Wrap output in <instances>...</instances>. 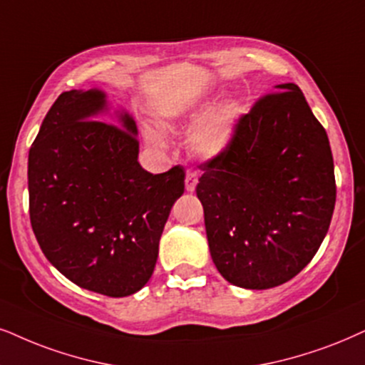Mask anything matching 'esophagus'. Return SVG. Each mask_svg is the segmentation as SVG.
<instances>
[{"label": "esophagus", "mask_w": 365, "mask_h": 365, "mask_svg": "<svg viewBox=\"0 0 365 365\" xmlns=\"http://www.w3.org/2000/svg\"><path fill=\"white\" fill-rule=\"evenodd\" d=\"M197 183H198V175L195 172H188L187 177H185V190L193 192V190H195Z\"/></svg>", "instance_id": "obj_1"}]
</instances>
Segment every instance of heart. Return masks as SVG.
<instances>
[{
	"label": "heart",
	"mask_w": 365,
	"mask_h": 365,
	"mask_svg": "<svg viewBox=\"0 0 365 365\" xmlns=\"http://www.w3.org/2000/svg\"><path fill=\"white\" fill-rule=\"evenodd\" d=\"M210 99L204 94H193L177 101L165 114V123L173 126H185L195 121L209 108ZM239 104L234 99H222L207 110L188 133V148L200 158H219L227 153L237 135ZM145 138L148 145L155 148H165L167 141L156 128L145 129Z\"/></svg>",
	"instance_id": "b5f03b06"
}]
</instances>
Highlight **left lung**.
<instances>
[{"instance_id": "left-lung-1", "label": "left lung", "mask_w": 365, "mask_h": 365, "mask_svg": "<svg viewBox=\"0 0 365 365\" xmlns=\"http://www.w3.org/2000/svg\"><path fill=\"white\" fill-rule=\"evenodd\" d=\"M257 101L227 153L207 161L197 197L212 261L230 284L274 288L317 255L335 207L329 136L294 84Z\"/></svg>"}]
</instances>
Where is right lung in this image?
<instances>
[{
    "label": "right lung",
    "mask_w": 365,
    "mask_h": 365,
    "mask_svg": "<svg viewBox=\"0 0 365 365\" xmlns=\"http://www.w3.org/2000/svg\"><path fill=\"white\" fill-rule=\"evenodd\" d=\"M114 122V125L103 123ZM135 119L103 89L62 92L29 153L30 220L53 267L89 292L123 298L153 274L185 172H146Z\"/></svg>",
    "instance_id": "right-lung-1"
}]
</instances>
